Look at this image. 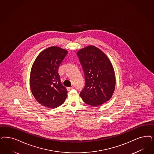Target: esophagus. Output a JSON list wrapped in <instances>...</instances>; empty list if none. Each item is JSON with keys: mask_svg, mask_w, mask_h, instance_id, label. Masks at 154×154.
I'll return each mask as SVG.
<instances>
[{"mask_svg": "<svg viewBox=\"0 0 154 154\" xmlns=\"http://www.w3.org/2000/svg\"><path fill=\"white\" fill-rule=\"evenodd\" d=\"M73 87H68L67 88V90H68V91H70V90H72V89H73Z\"/></svg>", "mask_w": 154, "mask_h": 154, "instance_id": "34e87169", "label": "esophagus"}]
</instances>
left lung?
Segmentation results:
<instances>
[{
	"instance_id": "8db88e82",
	"label": "left lung",
	"mask_w": 154,
	"mask_h": 154,
	"mask_svg": "<svg viewBox=\"0 0 154 154\" xmlns=\"http://www.w3.org/2000/svg\"><path fill=\"white\" fill-rule=\"evenodd\" d=\"M77 56L85 74V85L80 96L86 103L98 106L109 101L114 93L116 78L106 55L94 46L80 49Z\"/></svg>"
}]
</instances>
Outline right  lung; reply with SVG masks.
I'll list each match as a JSON object with an SVG mask.
<instances>
[{"label":"right lung","instance_id":"1","mask_svg":"<svg viewBox=\"0 0 154 154\" xmlns=\"http://www.w3.org/2000/svg\"><path fill=\"white\" fill-rule=\"evenodd\" d=\"M68 53L57 47H51L38 54L32 65L30 87L38 103L54 109L64 103L68 91L62 85L58 68Z\"/></svg>","mask_w":154,"mask_h":154}]
</instances>
